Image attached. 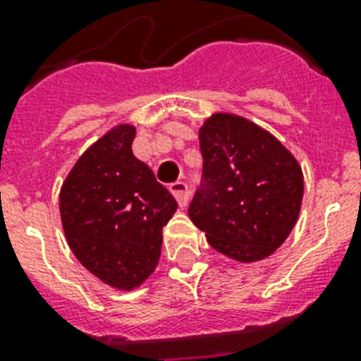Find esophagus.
I'll return each mask as SVG.
<instances>
[{
  "label": "esophagus",
  "instance_id": "34e87169",
  "mask_svg": "<svg viewBox=\"0 0 361 361\" xmlns=\"http://www.w3.org/2000/svg\"><path fill=\"white\" fill-rule=\"evenodd\" d=\"M169 189L181 208H185L187 202H189V185H187L185 181H174V183H170Z\"/></svg>",
  "mask_w": 361,
  "mask_h": 361
}]
</instances>
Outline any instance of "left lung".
Instances as JSON below:
<instances>
[{
    "instance_id": "1",
    "label": "left lung",
    "mask_w": 361,
    "mask_h": 361,
    "mask_svg": "<svg viewBox=\"0 0 361 361\" xmlns=\"http://www.w3.org/2000/svg\"><path fill=\"white\" fill-rule=\"evenodd\" d=\"M202 180L189 217L215 251L240 262L269 257L296 225L302 169L268 130L214 114L200 129Z\"/></svg>"
}]
</instances>
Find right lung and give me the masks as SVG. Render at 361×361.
Instances as JSON below:
<instances>
[{"instance_id":"1","label":"right lung","mask_w":361,"mask_h":361,"mask_svg":"<svg viewBox=\"0 0 361 361\" xmlns=\"http://www.w3.org/2000/svg\"><path fill=\"white\" fill-rule=\"evenodd\" d=\"M136 130L118 125L82 155L63 181L59 212L75 257L95 277L130 290L152 275L176 198L133 155Z\"/></svg>"}]
</instances>
